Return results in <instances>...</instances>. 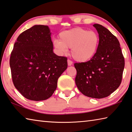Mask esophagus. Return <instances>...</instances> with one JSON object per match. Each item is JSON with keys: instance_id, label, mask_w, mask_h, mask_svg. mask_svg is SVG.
Masks as SVG:
<instances>
[{"instance_id": "1", "label": "esophagus", "mask_w": 132, "mask_h": 132, "mask_svg": "<svg viewBox=\"0 0 132 132\" xmlns=\"http://www.w3.org/2000/svg\"><path fill=\"white\" fill-rule=\"evenodd\" d=\"M68 65H69V66H71V65H72L73 62L71 61V60L68 59Z\"/></svg>"}]
</instances>
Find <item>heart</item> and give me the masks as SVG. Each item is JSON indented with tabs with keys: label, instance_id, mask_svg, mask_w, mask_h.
Wrapping results in <instances>:
<instances>
[{
	"label": "heart",
	"instance_id": "b5f03b06",
	"mask_svg": "<svg viewBox=\"0 0 132 132\" xmlns=\"http://www.w3.org/2000/svg\"><path fill=\"white\" fill-rule=\"evenodd\" d=\"M59 40H54V45L60 54H66L71 48V56L76 61L84 62L95 55L99 45V37L93 31L81 28L64 30L59 33Z\"/></svg>",
	"mask_w": 132,
	"mask_h": 132
}]
</instances>
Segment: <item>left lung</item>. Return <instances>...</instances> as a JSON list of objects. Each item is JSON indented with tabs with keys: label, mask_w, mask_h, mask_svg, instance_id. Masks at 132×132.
I'll return each instance as SVG.
<instances>
[{
	"label": "left lung",
	"mask_w": 132,
	"mask_h": 132,
	"mask_svg": "<svg viewBox=\"0 0 132 132\" xmlns=\"http://www.w3.org/2000/svg\"><path fill=\"white\" fill-rule=\"evenodd\" d=\"M100 39L95 55L85 62L75 63L76 84L88 97L109 96L120 85L125 59L117 38L104 26L94 24Z\"/></svg>",
	"instance_id": "8db88e82"
}]
</instances>
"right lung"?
<instances>
[{
  "label": "right lung",
  "mask_w": 132,
  "mask_h": 132,
  "mask_svg": "<svg viewBox=\"0 0 132 132\" xmlns=\"http://www.w3.org/2000/svg\"><path fill=\"white\" fill-rule=\"evenodd\" d=\"M66 57L53 52L48 26L35 25L19 35L10 58L12 80L26 99H48L58 79L68 68Z\"/></svg>",
  "instance_id": "add662e5"
}]
</instances>
